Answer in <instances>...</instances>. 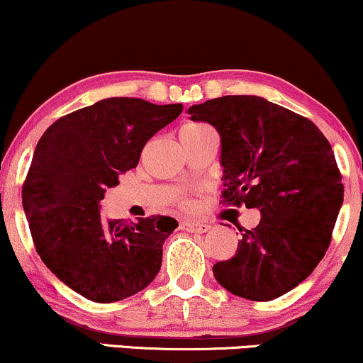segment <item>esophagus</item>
Returning a JSON list of instances; mask_svg holds the SVG:
<instances>
[{
	"mask_svg": "<svg viewBox=\"0 0 363 363\" xmlns=\"http://www.w3.org/2000/svg\"><path fill=\"white\" fill-rule=\"evenodd\" d=\"M182 229L186 232H191V234H205L208 232L210 225L203 222H194V220H183L182 222Z\"/></svg>",
	"mask_w": 363,
	"mask_h": 363,
	"instance_id": "34e87169",
	"label": "esophagus"
}]
</instances>
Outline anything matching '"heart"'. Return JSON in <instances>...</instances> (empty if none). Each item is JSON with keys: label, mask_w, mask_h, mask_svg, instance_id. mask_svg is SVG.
Listing matches in <instances>:
<instances>
[{"label": "heart", "mask_w": 363, "mask_h": 363, "mask_svg": "<svg viewBox=\"0 0 363 363\" xmlns=\"http://www.w3.org/2000/svg\"><path fill=\"white\" fill-rule=\"evenodd\" d=\"M199 128H203V124H186L182 131H190V129H199Z\"/></svg>", "instance_id": "obj_1"}]
</instances>
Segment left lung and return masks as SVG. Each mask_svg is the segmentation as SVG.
Segmentation results:
<instances>
[{
  "mask_svg": "<svg viewBox=\"0 0 363 363\" xmlns=\"http://www.w3.org/2000/svg\"><path fill=\"white\" fill-rule=\"evenodd\" d=\"M189 114L220 136L223 202L261 212L213 276L235 296H283L311 274L332 240L343 203L332 146L310 119L259 96L217 97Z\"/></svg>",
  "mask_w": 363,
  "mask_h": 363,
  "instance_id": "8db88e82",
  "label": "left lung"
}]
</instances>
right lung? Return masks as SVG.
Returning <instances> with one entry per match:
<instances>
[{"label":"right lung","mask_w":363,"mask_h":363,"mask_svg":"<svg viewBox=\"0 0 363 363\" xmlns=\"http://www.w3.org/2000/svg\"><path fill=\"white\" fill-rule=\"evenodd\" d=\"M182 111V104L111 97L55 121L35 147L21 191L35 247L62 283L91 301H121L158 274L178 222L104 218L101 202L119 174L138 167L147 140Z\"/></svg>","instance_id":"obj_1"}]
</instances>
